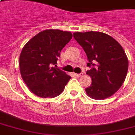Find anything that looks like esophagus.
<instances>
[{"label": "esophagus", "mask_w": 135, "mask_h": 135, "mask_svg": "<svg viewBox=\"0 0 135 135\" xmlns=\"http://www.w3.org/2000/svg\"><path fill=\"white\" fill-rule=\"evenodd\" d=\"M84 74V73L83 72H81L80 74H75V75H76V76H77V77H80V76H83Z\"/></svg>", "instance_id": "obj_1"}]
</instances>
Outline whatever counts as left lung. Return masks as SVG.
Listing matches in <instances>:
<instances>
[{
	"mask_svg": "<svg viewBox=\"0 0 135 135\" xmlns=\"http://www.w3.org/2000/svg\"><path fill=\"white\" fill-rule=\"evenodd\" d=\"M74 37L88 57L86 74L92 84L85 89L94 99L113 95L125 81L128 70V57L122 46L109 35L99 31L76 32Z\"/></svg>",
	"mask_w": 135,
	"mask_h": 135,
	"instance_id": "1",
	"label": "left lung"
}]
</instances>
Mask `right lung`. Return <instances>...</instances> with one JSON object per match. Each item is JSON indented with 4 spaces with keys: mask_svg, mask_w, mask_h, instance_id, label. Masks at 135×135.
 Returning a JSON list of instances; mask_svg holds the SVG:
<instances>
[{
    "mask_svg": "<svg viewBox=\"0 0 135 135\" xmlns=\"http://www.w3.org/2000/svg\"><path fill=\"white\" fill-rule=\"evenodd\" d=\"M69 31L48 29L33 37L20 54L22 78L29 90L43 98H53L63 92L71 76L57 67L61 50L70 41Z\"/></svg>",
    "mask_w": 135,
    "mask_h": 135,
    "instance_id": "1",
    "label": "right lung"
}]
</instances>
